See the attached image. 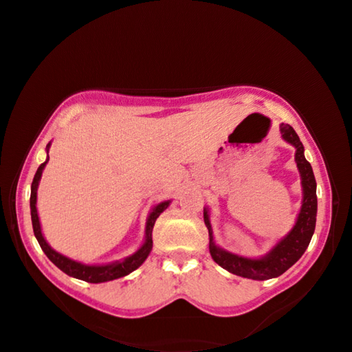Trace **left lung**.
Returning a JSON list of instances; mask_svg holds the SVG:
<instances>
[{
    "mask_svg": "<svg viewBox=\"0 0 352 352\" xmlns=\"http://www.w3.org/2000/svg\"><path fill=\"white\" fill-rule=\"evenodd\" d=\"M279 132L285 142L295 147V163L298 172H300L302 188L300 212H298L295 225L292 226L289 233L281 237L270 252L261 258H245V256L226 252L225 248L217 245L212 236L210 210L204 208V220L208 233H210V253L214 262L233 275L258 279V281L278 278L285 270H289L305 254L314 236L315 222H317V182H315L312 166L305 157V146L289 124H281Z\"/></svg>",
    "mask_w": 352,
    "mask_h": 352,
    "instance_id": "left-lung-1",
    "label": "left lung"
}]
</instances>
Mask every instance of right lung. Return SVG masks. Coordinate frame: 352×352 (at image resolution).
Instances as JSON below:
<instances>
[{
    "instance_id": "right-lung-1",
    "label": "right lung",
    "mask_w": 352,
    "mask_h": 352,
    "mask_svg": "<svg viewBox=\"0 0 352 352\" xmlns=\"http://www.w3.org/2000/svg\"><path fill=\"white\" fill-rule=\"evenodd\" d=\"M50 147H51V142H47L46 152H50ZM47 162H50V157H46V162L38 166V169L34 175L32 186H31V219H32L34 234L37 237L41 250H43L45 254L50 258L52 264L57 265L58 269L69 276L82 279V281H87V283H94V284L113 281V279L126 276L129 273H132L133 270L138 269L152 252V245H153L152 230H153L155 220H157L160 217V214H162L166 208L170 205V200H164L162 204L155 205L151 210V212H148L147 220H146V230H144V242H142V245L136 250L133 254H130L124 259L110 262V264H83V262L74 261L68 258V256L56 252V250L46 242L43 233H41V225H40V219L37 212V189H38L41 174H43V169L47 164Z\"/></svg>"
}]
</instances>
